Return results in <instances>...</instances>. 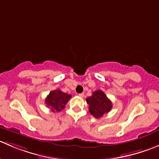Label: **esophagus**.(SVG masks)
Listing matches in <instances>:
<instances>
[{
	"label": "esophagus",
	"instance_id": "34e87169",
	"mask_svg": "<svg viewBox=\"0 0 159 159\" xmlns=\"http://www.w3.org/2000/svg\"><path fill=\"white\" fill-rule=\"evenodd\" d=\"M84 93H81V94H78V96H79L80 98H83V97H84Z\"/></svg>",
	"mask_w": 159,
	"mask_h": 159
}]
</instances>
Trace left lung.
Returning a JSON list of instances; mask_svg holds the SVG:
<instances>
[{"label":"left lung","mask_w":159,"mask_h":159,"mask_svg":"<svg viewBox=\"0 0 159 159\" xmlns=\"http://www.w3.org/2000/svg\"><path fill=\"white\" fill-rule=\"evenodd\" d=\"M89 105V112L96 118H100L108 113L112 108L110 99L102 90H97L92 93V95L86 98Z\"/></svg>","instance_id":"1"}]
</instances>
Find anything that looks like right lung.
Masks as SVG:
<instances>
[{
	"label": "right lung",
	"mask_w": 159,
	"mask_h": 159,
	"mask_svg": "<svg viewBox=\"0 0 159 159\" xmlns=\"http://www.w3.org/2000/svg\"><path fill=\"white\" fill-rule=\"evenodd\" d=\"M70 98V94H66L60 89H56L49 93L45 99V104L48 108L53 112L61 111L65 108V105L68 103Z\"/></svg>",
	"instance_id": "1"
}]
</instances>
